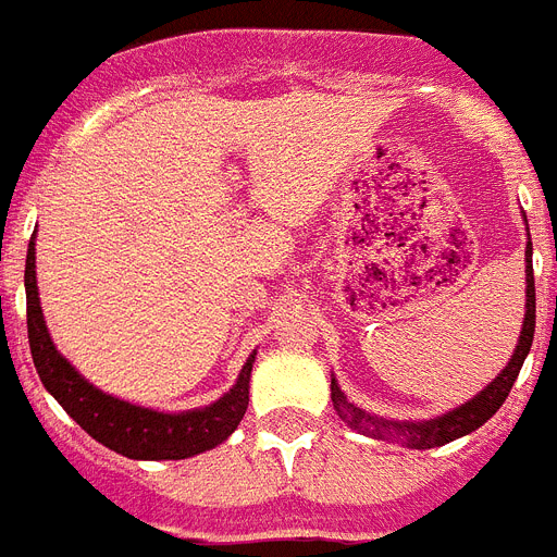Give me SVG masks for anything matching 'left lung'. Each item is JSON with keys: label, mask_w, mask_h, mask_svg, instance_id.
Masks as SVG:
<instances>
[{"label": "left lung", "mask_w": 557, "mask_h": 557, "mask_svg": "<svg viewBox=\"0 0 557 557\" xmlns=\"http://www.w3.org/2000/svg\"><path fill=\"white\" fill-rule=\"evenodd\" d=\"M532 337H535V274H532V243H527V314H523V329L518 337V346L512 351V360L506 363L504 372L490 383V386L478 392L472 400H467L458 409L446 411L441 418L432 420H386L377 418L372 411L360 409L343 395L337 381L332 377V404L334 411L341 414L346 426L374 441L404 443L409 449H435L443 443L458 441V437L469 435L478 426H483L495 411L504 406V400L512 392L518 372H521L523 360H527L529 349H532Z\"/></svg>", "instance_id": "1"}]
</instances>
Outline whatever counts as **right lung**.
<instances>
[{
	"instance_id": "1",
	"label": "right lung",
	"mask_w": 557,
	"mask_h": 557,
	"mask_svg": "<svg viewBox=\"0 0 557 557\" xmlns=\"http://www.w3.org/2000/svg\"><path fill=\"white\" fill-rule=\"evenodd\" d=\"M36 243L30 239L25 260V297H28V341L39 381L57 404L116 455L131 460H185L228 441L248 409V381L255 355L248 357L237 383L211 406L191 411H157L134 406L88 383L53 346L36 288Z\"/></svg>"
}]
</instances>
